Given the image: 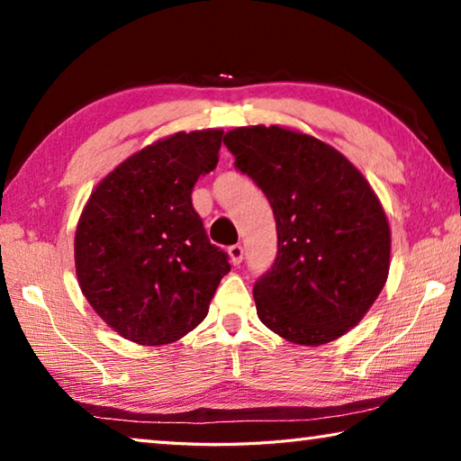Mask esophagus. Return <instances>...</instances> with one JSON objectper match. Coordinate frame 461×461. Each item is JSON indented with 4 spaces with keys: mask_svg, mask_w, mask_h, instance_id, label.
<instances>
[{
    "mask_svg": "<svg viewBox=\"0 0 461 461\" xmlns=\"http://www.w3.org/2000/svg\"><path fill=\"white\" fill-rule=\"evenodd\" d=\"M228 254H230V260L233 267H240L241 260H244V248H241L240 244H233L228 248Z\"/></svg>",
    "mask_w": 461,
    "mask_h": 461,
    "instance_id": "1",
    "label": "esophagus"
}]
</instances>
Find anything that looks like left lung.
<instances>
[{"label":"left lung","mask_w":461,"mask_h":461,"mask_svg":"<svg viewBox=\"0 0 461 461\" xmlns=\"http://www.w3.org/2000/svg\"><path fill=\"white\" fill-rule=\"evenodd\" d=\"M223 144L276 220V260L254 285L260 321L299 346L341 338L390 268V228L370 183L335 148L288 128H236Z\"/></svg>","instance_id":"left-lung-1"}]
</instances>
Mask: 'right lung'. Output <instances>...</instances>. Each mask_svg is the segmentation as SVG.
Segmentation results:
<instances>
[{
    "label": "right lung",
    "mask_w": 461,
    "mask_h": 461,
    "mask_svg": "<svg viewBox=\"0 0 461 461\" xmlns=\"http://www.w3.org/2000/svg\"><path fill=\"white\" fill-rule=\"evenodd\" d=\"M223 130L178 131L115 167L75 233L79 286L104 321L140 346H165L209 311L228 254L209 241L191 193L217 167Z\"/></svg>",
    "instance_id": "obj_1"
}]
</instances>
